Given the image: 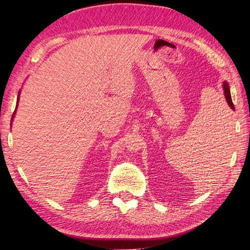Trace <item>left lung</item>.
Segmentation results:
<instances>
[{"label":"left lung","mask_w":250,"mask_h":250,"mask_svg":"<svg viewBox=\"0 0 250 250\" xmlns=\"http://www.w3.org/2000/svg\"><path fill=\"white\" fill-rule=\"evenodd\" d=\"M224 90H225V97H226V100H227L228 104L230 105V107H231L232 109H234V104H233V102H232L230 89H229V86H228V83H227L226 82L224 83Z\"/></svg>","instance_id":"1"}]
</instances>
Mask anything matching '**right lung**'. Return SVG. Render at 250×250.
<instances>
[{
	"label": "right lung",
	"instance_id": "obj_1",
	"mask_svg": "<svg viewBox=\"0 0 250 250\" xmlns=\"http://www.w3.org/2000/svg\"><path fill=\"white\" fill-rule=\"evenodd\" d=\"M13 117H14V115H13Z\"/></svg>",
	"mask_w": 250,
	"mask_h": 250
}]
</instances>
